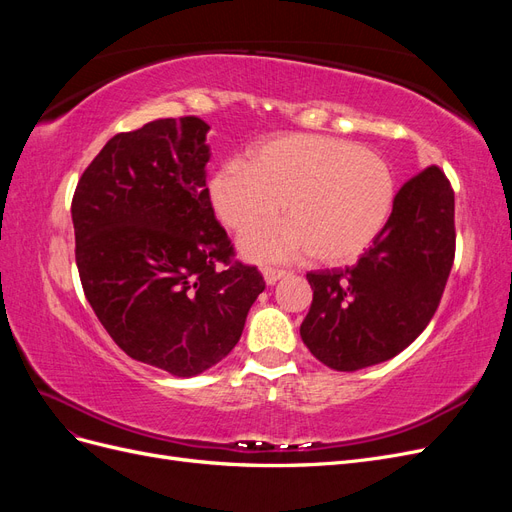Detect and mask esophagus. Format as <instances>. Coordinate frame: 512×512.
Segmentation results:
<instances>
[{"label":"esophagus","instance_id":"esophagus-1","mask_svg":"<svg viewBox=\"0 0 512 512\" xmlns=\"http://www.w3.org/2000/svg\"><path fill=\"white\" fill-rule=\"evenodd\" d=\"M286 273H288V271H284V269L267 267V269H265V280H267V284H275L277 280H282V277H284Z\"/></svg>","mask_w":512,"mask_h":512}]
</instances>
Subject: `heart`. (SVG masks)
Listing matches in <instances>:
<instances>
[{
    "instance_id": "obj_1",
    "label": "heart",
    "mask_w": 512,
    "mask_h": 512,
    "mask_svg": "<svg viewBox=\"0 0 512 512\" xmlns=\"http://www.w3.org/2000/svg\"><path fill=\"white\" fill-rule=\"evenodd\" d=\"M220 222L237 235L286 222L243 239L252 260L282 262L312 252L327 265L359 258L391 218L395 179L378 153L344 138L284 134L250 151V160H228L209 181Z\"/></svg>"
}]
</instances>
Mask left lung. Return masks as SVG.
Wrapping results in <instances>:
<instances>
[{
    "instance_id": "1",
    "label": "left lung",
    "mask_w": 512,
    "mask_h": 512,
    "mask_svg": "<svg viewBox=\"0 0 512 512\" xmlns=\"http://www.w3.org/2000/svg\"><path fill=\"white\" fill-rule=\"evenodd\" d=\"M455 260V192L436 164L395 194L391 218L359 262L309 271L303 344L320 363L356 371L393 359L425 331Z\"/></svg>"
}]
</instances>
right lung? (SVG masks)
Here are the masks:
<instances>
[{"label":"right lung","instance_id":"add662e5","mask_svg":"<svg viewBox=\"0 0 512 512\" xmlns=\"http://www.w3.org/2000/svg\"><path fill=\"white\" fill-rule=\"evenodd\" d=\"M207 123L188 115L115 134L72 196L74 256L89 305L113 342L190 378L237 346L265 290L215 220Z\"/></svg>","mask_w":512,"mask_h":512}]
</instances>
